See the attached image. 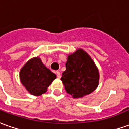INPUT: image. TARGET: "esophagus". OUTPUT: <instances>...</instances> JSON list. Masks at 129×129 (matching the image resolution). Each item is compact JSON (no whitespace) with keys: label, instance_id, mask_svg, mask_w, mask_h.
<instances>
[{"label":"esophagus","instance_id":"1","mask_svg":"<svg viewBox=\"0 0 129 129\" xmlns=\"http://www.w3.org/2000/svg\"><path fill=\"white\" fill-rule=\"evenodd\" d=\"M56 76H57L58 78H61V73L57 71L56 72Z\"/></svg>","mask_w":129,"mask_h":129}]
</instances>
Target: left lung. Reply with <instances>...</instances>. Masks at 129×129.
I'll list each match as a JSON object with an SVG mask.
<instances>
[{
	"instance_id": "left-lung-1",
	"label": "left lung",
	"mask_w": 129,
	"mask_h": 129,
	"mask_svg": "<svg viewBox=\"0 0 129 129\" xmlns=\"http://www.w3.org/2000/svg\"><path fill=\"white\" fill-rule=\"evenodd\" d=\"M98 69L88 53L78 49L68 56L61 80L67 93L78 98L90 94L99 84Z\"/></svg>"
}]
</instances>
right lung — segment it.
Here are the masks:
<instances>
[{"label": "right lung", "instance_id": "1", "mask_svg": "<svg viewBox=\"0 0 129 129\" xmlns=\"http://www.w3.org/2000/svg\"><path fill=\"white\" fill-rule=\"evenodd\" d=\"M20 78L22 84L32 95L40 96L56 78V74L46 68L38 57L28 61L21 68Z\"/></svg>", "mask_w": 129, "mask_h": 129}]
</instances>
